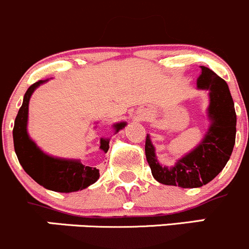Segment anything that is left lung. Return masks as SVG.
I'll list each match as a JSON object with an SVG mask.
<instances>
[{
    "instance_id": "left-lung-1",
    "label": "left lung",
    "mask_w": 249,
    "mask_h": 249,
    "mask_svg": "<svg viewBox=\"0 0 249 249\" xmlns=\"http://www.w3.org/2000/svg\"><path fill=\"white\" fill-rule=\"evenodd\" d=\"M198 89L208 90V117L211 125L202 142L173 167L161 166L157 161L150 135L145 140V155L152 177L164 185L184 189L200 188L213 180L228 163L236 138V114L228 83L206 66H201Z\"/></svg>"
}]
</instances>
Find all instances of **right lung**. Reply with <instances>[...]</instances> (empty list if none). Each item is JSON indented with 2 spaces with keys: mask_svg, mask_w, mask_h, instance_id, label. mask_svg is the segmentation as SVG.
Wrapping results in <instances>:
<instances>
[{
  "mask_svg": "<svg viewBox=\"0 0 249 249\" xmlns=\"http://www.w3.org/2000/svg\"><path fill=\"white\" fill-rule=\"evenodd\" d=\"M47 81L48 80H41L31 85L24 95L23 105L19 109L14 121V150L24 171L43 188L56 193H73L83 190L99 179V169L85 166L78 160L58 159L44 154L30 139L26 130L31 94L38 86ZM124 125L125 122L114 124L115 133L121 130ZM100 149L107 152L109 139H100Z\"/></svg>",
  "mask_w": 249,
  "mask_h": 249,
  "instance_id": "right-lung-1",
  "label": "right lung"
}]
</instances>
